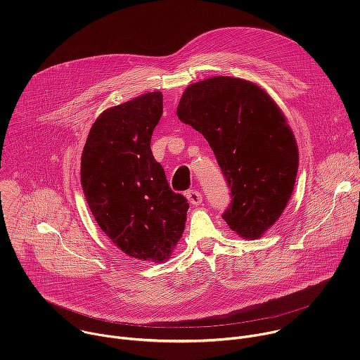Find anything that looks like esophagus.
I'll return each mask as SVG.
<instances>
[{
	"instance_id": "esophagus-1",
	"label": "esophagus",
	"mask_w": 360,
	"mask_h": 360,
	"mask_svg": "<svg viewBox=\"0 0 360 360\" xmlns=\"http://www.w3.org/2000/svg\"><path fill=\"white\" fill-rule=\"evenodd\" d=\"M185 195H186V199L189 200V203H192V205H200V202H202V195H200L198 191L191 189V191H188Z\"/></svg>"
}]
</instances>
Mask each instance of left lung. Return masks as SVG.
I'll return each instance as SVG.
<instances>
[{
  "label": "left lung",
  "instance_id": "8db88e82",
  "mask_svg": "<svg viewBox=\"0 0 360 360\" xmlns=\"http://www.w3.org/2000/svg\"><path fill=\"white\" fill-rule=\"evenodd\" d=\"M176 115L210 142L226 176L233 199L222 218L238 236L261 238L283 214L299 164L279 105L252 81L212 77L186 86Z\"/></svg>",
  "mask_w": 360,
  "mask_h": 360
}]
</instances>
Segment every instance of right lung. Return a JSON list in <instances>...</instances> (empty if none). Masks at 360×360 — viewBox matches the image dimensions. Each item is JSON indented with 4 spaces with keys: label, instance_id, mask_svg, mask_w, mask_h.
Returning <instances> with one entry per match:
<instances>
[{
    "label": "right lung",
    "instance_id": "1",
    "mask_svg": "<svg viewBox=\"0 0 360 360\" xmlns=\"http://www.w3.org/2000/svg\"><path fill=\"white\" fill-rule=\"evenodd\" d=\"M162 92H146L102 112L81 157L88 207L114 245L141 261L164 262L182 238L189 205L150 150Z\"/></svg>",
    "mask_w": 360,
    "mask_h": 360
}]
</instances>
